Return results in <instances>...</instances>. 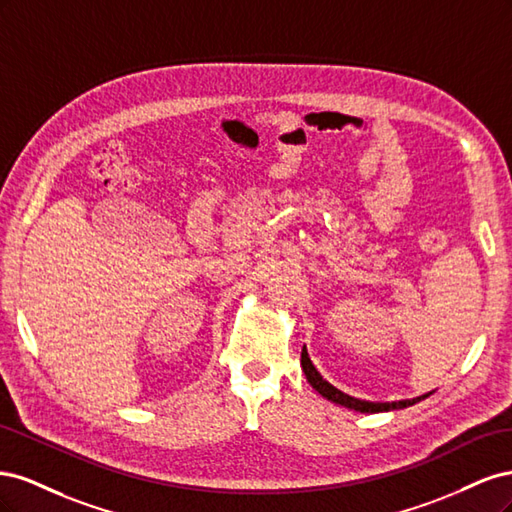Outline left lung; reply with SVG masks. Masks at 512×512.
Masks as SVG:
<instances>
[{
    "label": "left lung",
    "mask_w": 512,
    "mask_h": 512,
    "mask_svg": "<svg viewBox=\"0 0 512 512\" xmlns=\"http://www.w3.org/2000/svg\"><path fill=\"white\" fill-rule=\"evenodd\" d=\"M301 367H303V374L307 378V382L312 384V389H316L324 399L333 401V404L337 406H344V408H350V410H356V412H365V414H374V412H389V410H401V408H408V406H414L418 404V401L429 397L431 393H425L421 397H412V399H399V401H365V399H356L344 391L335 389V386L331 382L324 380L318 369L314 367L312 359H309L307 354V348L303 346L301 350Z\"/></svg>",
    "instance_id": "obj_1"
}]
</instances>
